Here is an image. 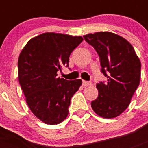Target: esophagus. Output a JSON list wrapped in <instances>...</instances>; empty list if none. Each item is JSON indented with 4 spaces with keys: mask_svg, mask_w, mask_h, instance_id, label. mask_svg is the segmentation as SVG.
Returning <instances> with one entry per match:
<instances>
[{
    "mask_svg": "<svg viewBox=\"0 0 148 148\" xmlns=\"http://www.w3.org/2000/svg\"><path fill=\"white\" fill-rule=\"evenodd\" d=\"M82 84H83L84 87H89L92 84V83L90 82H87V81H83L82 82Z\"/></svg>",
    "mask_w": 148,
    "mask_h": 148,
    "instance_id": "obj_1",
    "label": "esophagus"
}]
</instances>
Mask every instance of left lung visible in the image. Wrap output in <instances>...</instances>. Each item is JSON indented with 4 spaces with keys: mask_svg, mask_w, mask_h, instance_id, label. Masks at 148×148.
Here are the masks:
<instances>
[{
    "mask_svg": "<svg viewBox=\"0 0 148 148\" xmlns=\"http://www.w3.org/2000/svg\"><path fill=\"white\" fill-rule=\"evenodd\" d=\"M100 58L107 83L96 84L99 95L91 102L98 116L116 118L128 108L140 83L141 61L133 46L117 34L98 32L84 35Z\"/></svg>",
    "mask_w": 148,
    "mask_h": 148,
    "instance_id": "obj_1",
    "label": "left lung"
}]
</instances>
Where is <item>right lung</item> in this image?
Instances as JSON below:
<instances>
[{
  "mask_svg": "<svg viewBox=\"0 0 148 148\" xmlns=\"http://www.w3.org/2000/svg\"><path fill=\"white\" fill-rule=\"evenodd\" d=\"M82 36L45 32L32 38L18 58V81L30 110L47 125L67 117L70 99L82 84L68 81L57 73L69 66L70 56L83 40Z\"/></svg>",
  "mask_w": 148,
  "mask_h": 148,
  "instance_id": "right-lung-1",
  "label": "right lung"
}]
</instances>
